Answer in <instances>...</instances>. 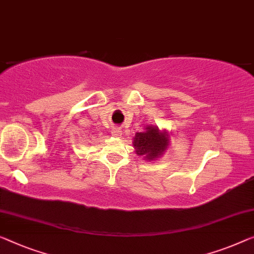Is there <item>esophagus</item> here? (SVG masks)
<instances>
[{
	"instance_id": "esophagus-1",
	"label": "esophagus",
	"mask_w": 254,
	"mask_h": 254,
	"mask_svg": "<svg viewBox=\"0 0 254 254\" xmlns=\"http://www.w3.org/2000/svg\"><path fill=\"white\" fill-rule=\"evenodd\" d=\"M112 134L114 135V137H117V138H120L121 135H122V131L120 130V128H117V127H114L112 130Z\"/></svg>"
}]
</instances>
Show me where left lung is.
<instances>
[{"instance_id": "obj_1", "label": "left lung", "mask_w": 254, "mask_h": 254, "mask_svg": "<svg viewBox=\"0 0 254 254\" xmlns=\"http://www.w3.org/2000/svg\"><path fill=\"white\" fill-rule=\"evenodd\" d=\"M142 132H137L132 141L135 154L146 161H155L161 157L170 146L168 131L160 130L157 126H145Z\"/></svg>"}]
</instances>
